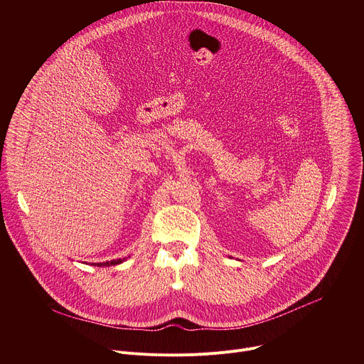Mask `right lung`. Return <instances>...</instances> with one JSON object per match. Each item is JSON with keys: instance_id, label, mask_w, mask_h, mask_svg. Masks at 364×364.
Returning <instances> with one entry per match:
<instances>
[{"instance_id": "1", "label": "right lung", "mask_w": 364, "mask_h": 364, "mask_svg": "<svg viewBox=\"0 0 364 364\" xmlns=\"http://www.w3.org/2000/svg\"><path fill=\"white\" fill-rule=\"evenodd\" d=\"M129 257V256H128ZM127 256L125 257H119V259H114V261H107V262H97V264H90V265H93V267H112V265H119V264H122V262H125L127 259H128Z\"/></svg>"}]
</instances>
